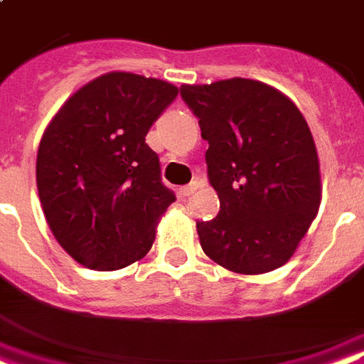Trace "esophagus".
<instances>
[{
  "instance_id": "34e87169",
  "label": "esophagus",
  "mask_w": 364,
  "mask_h": 364,
  "mask_svg": "<svg viewBox=\"0 0 364 364\" xmlns=\"http://www.w3.org/2000/svg\"><path fill=\"white\" fill-rule=\"evenodd\" d=\"M199 188V180H193V182H190L188 186H184V188H180V196H190V193H193L196 190Z\"/></svg>"
}]
</instances>
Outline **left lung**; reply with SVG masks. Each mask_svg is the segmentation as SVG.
<instances>
[{
	"label": "left lung",
	"instance_id": "obj_1",
	"mask_svg": "<svg viewBox=\"0 0 364 364\" xmlns=\"http://www.w3.org/2000/svg\"><path fill=\"white\" fill-rule=\"evenodd\" d=\"M199 119L209 184L220 211L198 223L205 255L237 274L280 269L318 213L321 165L313 134L288 95L251 78L182 84Z\"/></svg>",
	"mask_w": 364,
	"mask_h": 364
}]
</instances>
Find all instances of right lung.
<instances>
[{
    "mask_svg": "<svg viewBox=\"0 0 364 364\" xmlns=\"http://www.w3.org/2000/svg\"><path fill=\"white\" fill-rule=\"evenodd\" d=\"M176 95L171 82L105 73L76 90L46 128L38 196L49 230L76 263L119 270L151 250L174 193L146 136Z\"/></svg>",
    "mask_w": 364,
    "mask_h": 364,
    "instance_id": "1",
    "label": "right lung"
}]
</instances>
